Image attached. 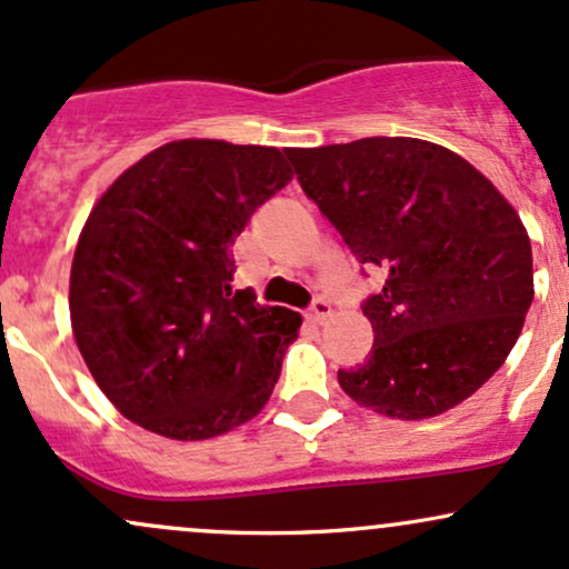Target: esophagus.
<instances>
[{"instance_id": "1", "label": "esophagus", "mask_w": 569, "mask_h": 569, "mask_svg": "<svg viewBox=\"0 0 569 569\" xmlns=\"http://www.w3.org/2000/svg\"><path fill=\"white\" fill-rule=\"evenodd\" d=\"M330 315H333V306H330L328 298L317 296L309 306V319H315V322H325V319H328Z\"/></svg>"}]
</instances>
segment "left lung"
<instances>
[{
    "label": "left lung",
    "mask_w": 569,
    "mask_h": 569,
    "mask_svg": "<svg viewBox=\"0 0 569 569\" xmlns=\"http://www.w3.org/2000/svg\"><path fill=\"white\" fill-rule=\"evenodd\" d=\"M284 156L343 244L385 277L362 301L373 349L338 370L343 392L392 419L438 417L470 398L532 306V247L516 209L465 158L422 139Z\"/></svg>",
    "instance_id": "1"
}]
</instances>
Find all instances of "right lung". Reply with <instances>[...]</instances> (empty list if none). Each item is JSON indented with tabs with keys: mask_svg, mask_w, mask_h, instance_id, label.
Returning a JSON list of instances; mask_svg holds the SVG:
<instances>
[{
	"mask_svg": "<svg viewBox=\"0 0 569 569\" xmlns=\"http://www.w3.org/2000/svg\"><path fill=\"white\" fill-rule=\"evenodd\" d=\"M290 180L277 147L182 139L96 203L74 250L69 315L82 360L126 419L203 440L271 398L301 315L233 290L231 247Z\"/></svg>",
	"mask_w": 569,
	"mask_h": 569,
	"instance_id": "obj_1",
	"label": "right lung"
}]
</instances>
